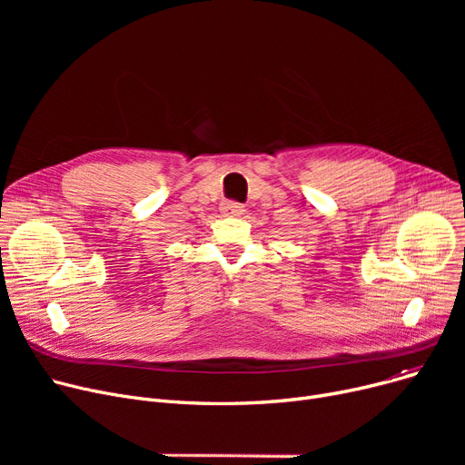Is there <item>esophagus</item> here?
<instances>
[{
  "instance_id": "esophagus-1",
  "label": "esophagus",
  "mask_w": 465,
  "mask_h": 465,
  "mask_svg": "<svg viewBox=\"0 0 465 465\" xmlns=\"http://www.w3.org/2000/svg\"><path fill=\"white\" fill-rule=\"evenodd\" d=\"M245 207H242L241 203H235V202H224L220 203V213H223L224 216H242L245 214Z\"/></svg>"
}]
</instances>
